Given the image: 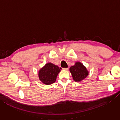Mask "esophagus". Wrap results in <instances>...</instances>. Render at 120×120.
<instances>
[{
	"instance_id": "1",
	"label": "esophagus",
	"mask_w": 120,
	"mask_h": 120,
	"mask_svg": "<svg viewBox=\"0 0 120 120\" xmlns=\"http://www.w3.org/2000/svg\"><path fill=\"white\" fill-rule=\"evenodd\" d=\"M63 70H67L68 69V68H62Z\"/></svg>"
}]
</instances>
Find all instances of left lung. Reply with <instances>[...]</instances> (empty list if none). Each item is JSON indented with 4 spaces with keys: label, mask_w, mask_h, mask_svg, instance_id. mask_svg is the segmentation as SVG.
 Segmentation results:
<instances>
[{
    "label": "left lung",
    "mask_w": 120,
    "mask_h": 120,
    "mask_svg": "<svg viewBox=\"0 0 120 120\" xmlns=\"http://www.w3.org/2000/svg\"><path fill=\"white\" fill-rule=\"evenodd\" d=\"M69 71L73 79L76 82H80L85 79L89 74L86 67L79 61L75 62V65L69 68Z\"/></svg>",
    "instance_id": "8db88e82"
}]
</instances>
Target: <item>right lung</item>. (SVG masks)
I'll use <instances>...</instances> for the list:
<instances>
[{
    "instance_id": "1",
    "label": "right lung",
    "mask_w": 120,
    "mask_h": 120,
    "mask_svg": "<svg viewBox=\"0 0 120 120\" xmlns=\"http://www.w3.org/2000/svg\"><path fill=\"white\" fill-rule=\"evenodd\" d=\"M61 68L51 62L46 64L38 71L39 80L45 85H51L56 82Z\"/></svg>"
}]
</instances>
